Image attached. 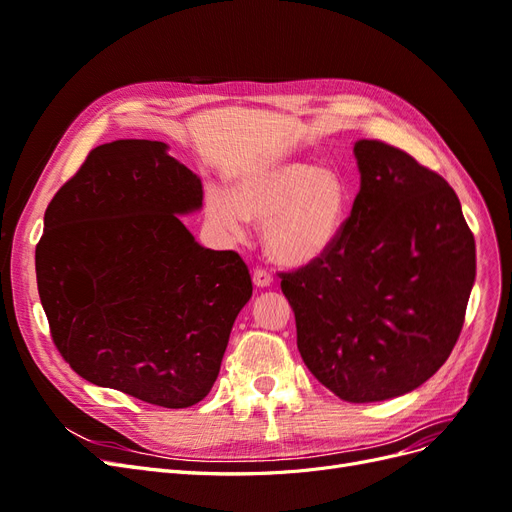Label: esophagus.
<instances>
[{
	"label": "esophagus",
	"mask_w": 512,
	"mask_h": 512,
	"mask_svg": "<svg viewBox=\"0 0 512 512\" xmlns=\"http://www.w3.org/2000/svg\"><path fill=\"white\" fill-rule=\"evenodd\" d=\"M252 280H254L256 288H267V286L273 284V275L269 271H265V269H254Z\"/></svg>",
	"instance_id": "34e87169"
}]
</instances>
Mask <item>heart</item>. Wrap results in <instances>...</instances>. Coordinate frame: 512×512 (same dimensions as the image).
<instances>
[{"label":"heart","instance_id":"heart-1","mask_svg":"<svg viewBox=\"0 0 512 512\" xmlns=\"http://www.w3.org/2000/svg\"><path fill=\"white\" fill-rule=\"evenodd\" d=\"M352 203V190L339 170L307 160L273 158L245 170L232 194L211 190L207 211L232 235H241L247 218L262 220L267 254L280 265L305 267L337 245Z\"/></svg>","mask_w":512,"mask_h":512}]
</instances>
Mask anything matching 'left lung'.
<instances>
[{
    "label": "left lung",
    "mask_w": 512,
    "mask_h": 512,
    "mask_svg": "<svg viewBox=\"0 0 512 512\" xmlns=\"http://www.w3.org/2000/svg\"><path fill=\"white\" fill-rule=\"evenodd\" d=\"M361 190L333 250L280 273L307 369L350 404L418 389L457 344L476 277L455 190L406 151L356 141Z\"/></svg>",
    "instance_id": "1"
}]
</instances>
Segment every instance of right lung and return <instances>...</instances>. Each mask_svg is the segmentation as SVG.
Returning <instances> with one entry per match:
<instances>
[{
	"label": "right lung",
	"mask_w": 512,
	"mask_h": 512,
	"mask_svg": "<svg viewBox=\"0 0 512 512\" xmlns=\"http://www.w3.org/2000/svg\"><path fill=\"white\" fill-rule=\"evenodd\" d=\"M200 207L203 183L160 141L96 147L53 196L38 292L81 378L162 408L207 397L252 277L185 228L179 215Z\"/></svg>",
	"instance_id": "obj_1"
}]
</instances>
